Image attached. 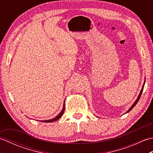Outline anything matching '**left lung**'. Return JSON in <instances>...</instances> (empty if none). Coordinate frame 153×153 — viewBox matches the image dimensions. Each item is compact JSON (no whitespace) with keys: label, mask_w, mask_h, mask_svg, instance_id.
Instances as JSON below:
<instances>
[{"label":"left lung","mask_w":153,"mask_h":153,"mask_svg":"<svg viewBox=\"0 0 153 153\" xmlns=\"http://www.w3.org/2000/svg\"><path fill=\"white\" fill-rule=\"evenodd\" d=\"M145 81L144 82V83H143V87H142V89H141V91H140V93H139V95H138V97H137V99H136V100L134 102V103L132 105V106L130 107V108H129V109L128 110V111H127L125 114H126V113H128V112H130L131 110L134 108V107L136 105V104H137V102H138V101H139V99H140V97H141V94H142V92H143V88H144V85H145Z\"/></svg>","instance_id":"8db88e82"}]
</instances>
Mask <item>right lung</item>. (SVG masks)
Returning <instances> with one entry per match:
<instances>
[{
  "label": "right lung",
  "mask_w": 153,
  "mask_h": 153,
  "mask_svg": "<svg viewBox=\"0 0 153 153\" xmlns=\"http://www.w3.org/2000/svg\"><path fill=\"white\" fill-rule=\"evenodd\" d=\"M65 101V100H64ZM64 110H65V103H64V105H63V108H62V111L60 112V114H58V116H56V117H55V118H53V119H51V120H41V122H55V121H56V120H58V119H60L61 117H62V116L63 115V114H64Z\"/></svg>",
  "instance_id": "obj_1"
}]
</instances>
